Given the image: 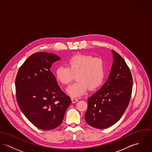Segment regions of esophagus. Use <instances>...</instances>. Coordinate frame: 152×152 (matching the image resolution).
<instances>
[{"instance_id": "obj_1", "label": "esophagus", "mask_w": 152, "mask_h": 152, "mask_svg": "<svg viewBox=\"0 0 152 152\" xmlns=\"http://www.w3.org/2000/svg\"><path fill=\"white\" fill-rule=\"evenodd\" d=\"M71 101H72V103H76V102H78V99H76V98L71 97Z\"/></svg>"}]
</instances>
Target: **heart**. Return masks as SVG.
<instances>
[{
  "mask_svg": "<svg viewBox=\"0 0 152 152\" xmlns=\"http://www.w3.org/2000/svg\"><path fill=\"white\" fill-rule=\"evenodd\" d=\"M106 73L105 63L100 57L77 55L67 62V67L58 66L55 70L57 80L63 85H67L75 78L77 81L67 89L69 95L80 97L89 88L94 90L103 82Z\"/></svg>",
  "mask_w": 152,
  "mask_h": 152,
  "instance_id": "obj_1",
  "label": "heart"
}]
</instances>
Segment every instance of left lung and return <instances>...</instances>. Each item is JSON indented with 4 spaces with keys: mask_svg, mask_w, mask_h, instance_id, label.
<instances>
[{
    "mask_svg": "<svg viewBox=\"0 0 152 152\" xmlns=\"http://www.w3.org/2000/svg\"><path fill=\"white\" fill-rule=\"evenodd\" d=\"M113 62L107 81L88 99L86 122L98 129L109 128L124 113L132 94V77L124 58L112 50Z\"/></svg>",
    "mask_w": 152,
    "mask_h": 152,
    "instance_id": "8db88e82",
    "label": "left lung"
}]
</instances>
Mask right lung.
Listing matches in <instances>:
<instances>
[{
    "label": "right lung",
    "instance_id": "obj_1",
    "mask_svg": "<svg viewBox=\"0 0 152 152\" xmlns=\"http://www.w3.org/2000/svg\"><path fill=\"white\" fill-rule=\"evenodd\" d=\"M60 59L53 53H34L20 67L15 78L16 99L20 110L31 123L45 131L61 124L71 103L50 70L52 64Z\"/></svg>",
    "mask_w": 152,
    "mask_h": 152
}]
</instances>
